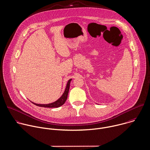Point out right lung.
Segmentation results:
<instances>
[{
    "instance_id": "add662e5",
    "label": "right lung",
    "mask_w": 150,
    "mask_h": 150,
    "mask_svg": "<svg viewBox=\"0 0 150 150\" xmlns=\"http://www.w3.org/2000/svg\"><path fill=\"white\" fill-rule=\"evenodd\" d=\"M71 80V79H70L68 81L67 86H66V88L65 89L64 93L63 94L62 97L59 100H57L56 101H55L53 103H49V104H37V103H34L32 102H31L37 106H41V107H44V108H58V107L63 105L67 98V96H68L69 88H70V83Z\"/></svg>"
}]
</instances>
